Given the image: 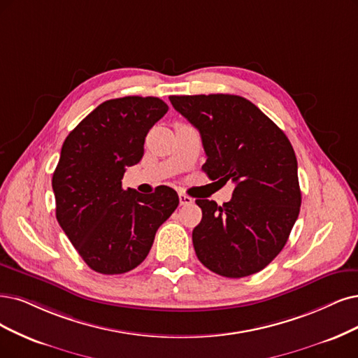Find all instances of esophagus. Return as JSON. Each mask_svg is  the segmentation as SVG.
I'll use <instances>...</instances> for the list:
<instances>
[{"instance_id": "obj_1", "label": "esophagus", "mask_w": 358, "mask_h": 358, "mask_svg": "<svg viewBox=\"0 0 358 358\" xmlns=\"http://www.w3.org/2000/svg\"><path fill=\"white\" fill-rule=\"evenodd\" d=\"M178 197H180V205H181V206H189V205H192V203L194 202L190 196L184 194V193H180Z\"/></svg>"}]
</instances>
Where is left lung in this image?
Wrapping results in <instances>:
<instances>
[{"instance_id": "8db88e82", "label": "left lung", "mask_w": 358, "mask_h": 358, "mask_svg": "<svg viewBox=\"0 0 358 358\" xmlns=\"http://www.w3.org/2000/svg\"><path fill=\"white\" fill-rule=\"evenodd\" d=\"M171 104L199 129L210 180L236 184L230 202L197 199L202 221L193 230L206 268L239 279L279 255L299 215L298 162L285 132L254 103L233 94L171 96Z\"/></svg>"}]
</instances>
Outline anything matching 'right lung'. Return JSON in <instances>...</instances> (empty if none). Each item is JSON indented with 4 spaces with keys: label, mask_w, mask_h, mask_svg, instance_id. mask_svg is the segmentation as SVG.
<instances>
[{
    "label": "right lung",
    "mask_w": 358,
    "mask_h": 358,
    "mask_svg": "<svg viewBox=\"0 0 358 358\" xmlns=\"http://www.w3.org/2000/svg\"><path fill=\"white\" fill-rule=\"evenodd\" d=\"M168 112L157 97L112 99L66 137L52 174L56 217L87 266L122 274L144 261L157 229L178 206L161 186L152 194L122 189L127 166L141 161L149 129Z\"/></svg>",
    "instance_id": "obj_1"
}]
</instances>
